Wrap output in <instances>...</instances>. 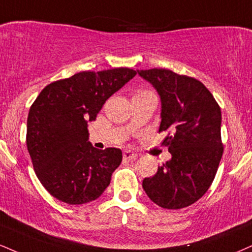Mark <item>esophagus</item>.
<instances>
[{
  "label": "esophagus",
  "mask_w": 252,
  "mask_h": 252,
  "mask_svg": "<svg viewBox=\"0 0 252 252\" xmlns=\"http://www.w3.org/2000/svg\"><path fill=\"white\" fill-rule=\"evenodd\" d=\"M123 158L124 159H136L137 158V154L132 153V151H130V150H126L123 153Z\"/></svg>",
  "instance_id": "1"
}]
</instances>
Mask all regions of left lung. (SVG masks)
<instances>
[{"instance_id":"obj_1","label":"left lung","mask_w":252,"mask_h":252,"mask_svg":"<svg viewBox=\"0 0 252 252\" xmlns=\"http://www.w3.org/2000/svg\"><path fill=\"white\" fill-rule=\"evenodd\" d=\"M160 98V131L171 159L143 180L148 197L164 209H182L208 191L223 155L222 114L202 82L168 69L137 70Z\"/></svg>"}]
</instances>
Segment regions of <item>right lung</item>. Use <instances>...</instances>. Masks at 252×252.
Instances as JSON below:
<instances>
[{
	"label": "right lung",
	"mask_w": 252,
	"mask_h": 252,
	"mask_svg": "<svg viewBox=\"0 0 252 252\" xmlns=\"http://www.w3.org/2000/svg\"><path fill=\"white\" fill-rule=\"evenodd\" d=\"M135 75L129 68L82 71L50 83L35 99L27 121V147L36 176L56 199L84 204L98 198L110 184L122 151L94 148L88 123Z\"/></svg>",
	"instance_id": "1"
}]
</instances>
